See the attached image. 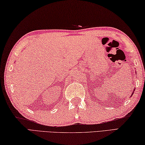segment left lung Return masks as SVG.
I'll use <instances>...</instances> for the list:
<instances>
[{
  "instance_id": "obj_1",
  "label": "left lung",
  "mask_w": 145,
  "mask_h": 145,
  "mask_svg": "<svg viewBox=\"0 0 145 145\" xmlns=\"http://www.w3.org/2000/svg\"><path fill=\"white\" fill-rule=\"evenodd\" d=\"M132 94H133V93H132Z\"/></svg>"
}]
</instances>
